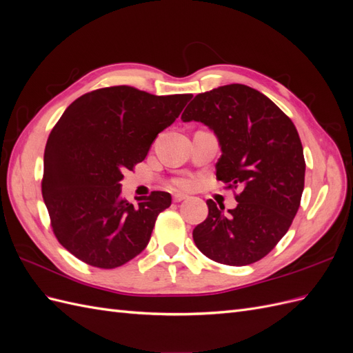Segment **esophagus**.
Instances as JSON below:
<instances>
[{
  "label": "esophagus",
  "mask_w": 353,
  "mask_h": 353,
  "mask_svg": "<svg viewBox=\"0 0 353 353\" xmlns=\"http://www.w3.org/2000/svg\"><path fill=\"white\" fill-rule=\"evenodd\" d=\"M185 199H188V196L184 194V193H175V194H174V200H175V201H183V200H185Z\"/></svg>",
  "instance_id": "esophagus-1"
}]
</instances>
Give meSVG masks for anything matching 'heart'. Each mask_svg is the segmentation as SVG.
<instances>
[{"label":"heart","mask_w":353,"mask_h":353,"mask_svg":"<svg viewBox=\"0 0 353 353\" xmlns=\"http://www.w3.org/2000/svg\"><path fill=\"white\" fill-rule=\"evenodd\" d=\"M176 184L179 187H190V181L188 179H179V181H176Z\"/></svg>","instance_id":"obj_1"}]
</instances>
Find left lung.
Segmentation results:
<instances>
[{
    "label": "left lung",
    "instance_id": "1",
    "mask_svg": "<svg viewBox=\"0 0 353 353\" xmlns=\"http://www.w3.org/2000/svg\"><path fill=\"white\" fill-rule=\"evenodd\" d=\"M216 135V178L241 188L237 208L218 209L194 228L197 249L218 263L244 266L261 261L290 228L305 187L303 147L290 117L266 95L231 83L197 94L181 116Z\"/></svg>",
    "mask_w": 353,
    "mask_h": 353
}]
</instances>
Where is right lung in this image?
<instances>
[{
  "label": "right lung",
  "instance_id": "right-lung-1",
  "mask_svg": "<svg viewBox=\"0 0 353 353\" xmlns=\"http://www.w3.org/2000/svg\"><path fill=\"white\" fill-rule=\"evenodd\" d=\"M191 94L153 95L126 85L74 100L47 140L42 197L59 243L97 268H117L140 254L166 191L122 197L125 170L143 162L159 132L175 122Z\"/></svg>",
  "mask_w": 353,
  "mask_h": 353
}]
</instances>
